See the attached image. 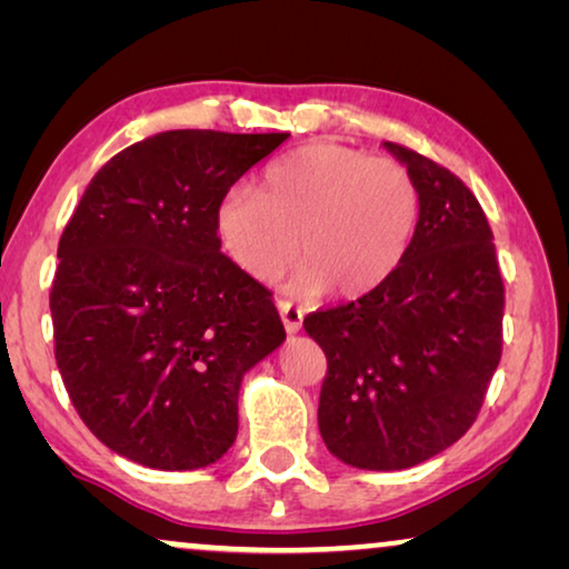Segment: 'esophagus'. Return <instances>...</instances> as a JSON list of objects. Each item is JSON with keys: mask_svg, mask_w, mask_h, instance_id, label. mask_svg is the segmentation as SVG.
<instances>
[{"mask_svg": "<svg viewBox=\"0 0 569 569\" xmlns=\"http://www.w3.org/2000/svg\"><path fill=\"white\" fill-rule=\"evenodd\" d=\"M277 310H279V316H282L287 333H298L302 329V310L295 308L290 300H279Z\"/></svg>", "mask_w": 569, "mask_h": 569, "instance_id": "obj_1", "label": "esophagus"}]
</instances>
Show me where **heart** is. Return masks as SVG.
Instances as JSON below:
<instances>
[{"label":"heart","mask_w":569,"mask_h":569,"mask_svg":"<svg viewBox=\"0 0 569 569\" xmlns=\"http://www.w3.org/2000/svg\"><path fill=\"white\" fill-rule=\"evenodd\" d=\"M422 199L401 162L331 142L271 162L261 193L232 189L217 204L222 251L256 282H274L298 256L290 290L362 298L391 279L415 240Z\"/></svg>","instance_id":"b5f03b06"}]
</instances>
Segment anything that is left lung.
Returning a JSON list of instances; mask_svg holds the SVG:
<instances>
[{
	"instance_id": "1",
	"label": "left lung",
	"mask_w": 569,
	"mask_h": 569,
	"mask_svg": "<svg viewBox=\"0 0 569 569\" xmlns=\"http://www.w3.org/2000/svg\"><path fill=\"white\" fill-rule=\"evenodd\" d=\"M383 147L422 199L407 259L372 292L302 323L329 362L318 430L365 471L411 469L453 446L502 355L505 287L477 197L438 162Z\"/></svg>"
}]
</instances>
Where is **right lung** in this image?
<instances>
[{
	"label": "right lung",
	"instance_id": "1",
	"mask_svg": "<svg viewBox=\"0 0 569 569\" xmlns=\"http://www.w3.org/2000/svg\"><path fill=\"white\" fill-rule=\"evenodd\" d=\"M287 137L160 131L84 189L59 240L53 341L77 415L113 453L191 471L236 442L240 383L284 326L220 251L214 214Z\"/></svg>",
	"mask_w": 569,
	"mask_h": 569
}]
</instances>
